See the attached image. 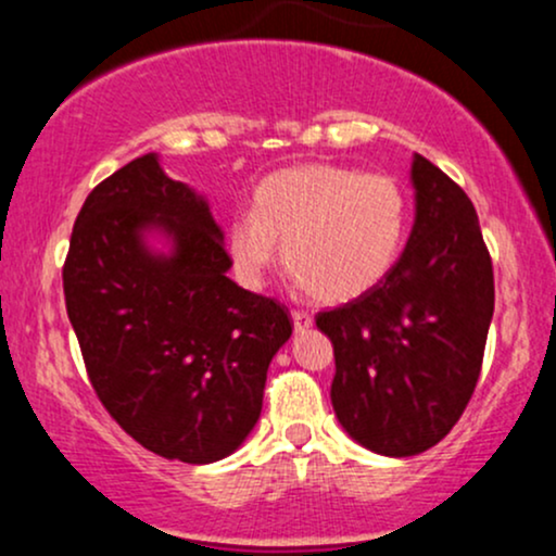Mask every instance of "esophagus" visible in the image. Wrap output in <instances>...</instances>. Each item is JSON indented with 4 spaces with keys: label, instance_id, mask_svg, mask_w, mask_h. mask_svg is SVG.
I'll return each mask as SVG.
<instances>
[{
    "label": "esophagus",
    "instance_id": "34e87169",
    "mask_svg": "<svg viewBox=\"0 0 556 556\" xmlns=\"http://www.w3.org/2000/svg\"><path fill=\"white\" fill-rule=\"evenodd\" d=\"M292 324H295V331L300 334V331H308L314 327V318L305 314V311H292Z\"/></svg>",
    "mask_w": 556,
    "mask_h": 556
}]
</instances>
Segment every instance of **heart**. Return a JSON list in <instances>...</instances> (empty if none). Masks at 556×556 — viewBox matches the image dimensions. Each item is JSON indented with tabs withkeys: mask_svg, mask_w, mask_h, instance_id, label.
Here are the masks:
<instances>
[{
	"mask_svg": "<svg viewBox=\"0 0 556 556\" xmlns=\"http://www.w3.org/2000/svg\"><path fill=\"white\" fill-rule=\"evenodd\" d=\"M407 232V198L392 177L340 164L274 172L253 193V212L227 225L235 277L261 287L285 248V266L303 290L329 305L376 290L397 264Z\"/></svg>",
	"mask_w": 556,
	"mask_h": 556,
	"instance_id": "b5f03b06",
	"label": "heart"
}]
</instances>
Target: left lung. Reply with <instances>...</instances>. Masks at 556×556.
Returning <instances> with one entry per match:
<instances>
[{"label":"left lung","instance_id":"obj_1","mask_svg":"<svg viewBox=\"0 0 556 556\" xmlns=\"http://www.w3.org/2000/svg\"><path fill=\"white\" fill-rule=\"evenodd\" d=\"M410 182L416 222L394 269L368 295L316 316L334 344L337 420L387 457L420 455L460 420L494 316V271L470 198L420 154Z\"/></svg>","mask_w":556,"mask_h":556}]
</instances>
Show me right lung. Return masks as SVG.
<instances>
[{
    "label": "right lung",
    "instance_id": "right-lung-1",
    "mask_svg": "<svg viewBox=\"0 0 556 556\" xmlns=\"http://www.w3.org/2000/svg\"><path fill=\"white\" fill-rule=\"evenodd\" d=\"M229 266L208 201L164 175L156 154L96 185L75 219L62 282L88 379L110 416L167 460L216 463L245 442L292 334L285 305L242 290Z\"/></svg>",
    "mask_w": 556,
    "mask_h": 556
}]
</instances>
